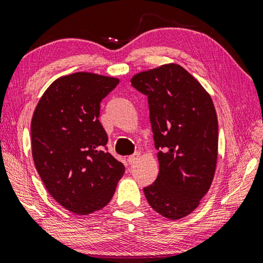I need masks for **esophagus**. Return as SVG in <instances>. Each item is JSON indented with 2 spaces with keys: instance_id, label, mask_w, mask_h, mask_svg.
<instances>
[{
  "instance_id": "1",
  "label": "esophagus",
  "mask_w": 263,
  "mask_h": 263,
  "mask_svg": "<svg viewBox=\"0 0 263 263\" xmlns=\"http://www.w3.org/2000/svg\"><path fill=\"white\" fill-rule=\"evenodd\" d=\"M138 158H139V154H138V152H137V154H135V155H132V156L128 157V158H127V162L130 163V164H133V163H135L136 160L138 159Z\"/></svg>"
}]
</instances>
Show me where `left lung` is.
Here are the masks:
<instances>
[{
    "mask_svg": "<svg viewBox=\"0 0 263 263\" xmlns=\"http://www.w3.org/2000/svg\"><path fill=\"white\" fill-rule=\"evenodd\" d=\"M148 100L159 174L144 194L162 216L178 219L199 205L217 163L218 123L203 86L182 66L167 64L131 79Z\"/></svg>",
    "mask_w": 263,
    "mask_h": 263,
    "instance_id": "left-lung-1",
    "label": "left lung"
}]
</instances>
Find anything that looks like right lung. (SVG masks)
I'll use <instances>...</instances> for the list:
<instances>
[{"label": "right lung", "instance_id": "right-lung-1", "mask_svg": "<svg viewBox=\"0 0 263 263\" xmlns=\"http://www.w3.org/2000/svg\"><path fill=\"white\" fill-rule=\"evenodd\" d=\"M119 79L78 72L57 79L31 119V154L50 196L78 215L111 201L125 166L107 152L100 103Z\"/></svg>", "mask_w": 263, "mask_h": 263}]
</instances>
